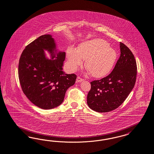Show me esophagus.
I'll list each match as a JSON object with an SVG mask.
<instances>
[{"label": "esophagus", "instance_id": "obj_1", "mask_svg": "<svg viewBox=\"0 0 154 154\" xmlns=\"http://www.w3.org/2000/svg\"><path fill=\"white\" fill-rule=\"evenodd\" d=\"M76 81H77V82H81L82 81H84V79H81L80 77H77Z\"/></svg>", "mask_w": 154, "mask_h": 154}]
</instances>
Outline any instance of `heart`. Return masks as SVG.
Returning <instances> with one entry per match:
<instances>
[{
    "instance_id": "heart-1",
    "label": "heart",
    "mask_w": 154,
    "mask_h": 154,
    "mask_svg": "<svg viewBox=\"0 0 154 154\" xmlns=\"http://www.w3.org/2000/svg\"><path fill=\"white\" fill-rule=\"evenodd\" d=\"M69 69L75 71L82 65L90 75L95 77H102L112 70L117 59V52L106 41L95 39L85 41L78 47L77 50L70 47L67 50Z\"/></svg>"
}]
</instances>
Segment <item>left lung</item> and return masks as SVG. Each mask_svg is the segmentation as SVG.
<instances>
[{
	"label": "left lung",
	"instance_id": "left-lung-1",
	"mask_svg": "<svg viewBox=\"0 0 154 154\" xmlns=\"http://www.w3.org/2000/svg\"><path fill=\"white\" fill-rule=\"evenodd\" d=\"M120 48V56L112 72L104 78L90 82L87 103L96 112H110L116 109L135 85L137 68L134 56L121 42Z\"/></svg>",
	"mask_w": 154,
	"mask_h": 154
}]
</instances>
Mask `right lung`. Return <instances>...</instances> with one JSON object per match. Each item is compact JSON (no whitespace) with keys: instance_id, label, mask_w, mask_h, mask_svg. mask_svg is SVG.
Returning <instances> with one entry per match:
<instances>
[{"instance_id":"obj_1","label":"right lung","mask_w":154,"mask_h":154,"mask_svg":"<svg viewBox=\"0 0 154 154\" xmlns=\"http://www.w3.org/2000/svg\"><path fill=\"white\" fill-rule=\"evenodd\" d=\"M56 47L51 35H43L25 47L19 60V80L23 93L43 109L60 106L77 78L75 74L63 71L65 52ZM45 51L51 54V59L46 57Z\"/></svg>"}]
</instances>
